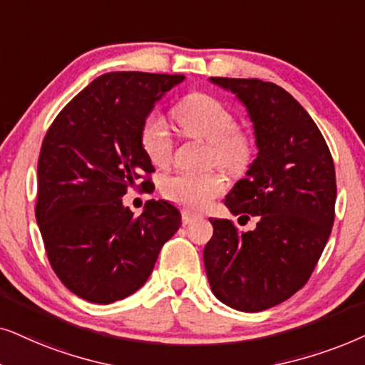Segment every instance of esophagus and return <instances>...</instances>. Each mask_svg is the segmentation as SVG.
Masks as SVG:
<instances>
[{"mask_svg": "<svg viewBox=\"0 0 365 365\" xmlns=\"http://www.w3.org/2000/svg\"><path fill=\"white\" fill-rule=\"evenodd\" d=\"M197 218H200V215H197V213H192V212H188V210H183L182 212L183 225H188V223H192L193 220H197Z\"/></svg>", "mask_w": 365, "mask_h": 365, "instance_id": "34e87169", "label": "esophagus"}]
</instances>
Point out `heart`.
<instances>
[{
    "instance_id": "heart-1",
    "label": "heart",
    "mask_w": 365,
    "mask_h": 365,
    "mask_svg": "<svg viewBox=\"0 0 365 365\" xmlns=\"http://www.w3.org/2000/svg\"><path fill=\"white\" fill-rule=\"evenodd\" d=\"M173 120L187 138L208 142V158L230 173H242L250 165L254 142L245 130L237 128L233 113L222 101L205 93H192L173 108ZM140 142L150 162L167 167L172 160L173 142L165 121L158 115L145 118ZM225 190V182L215 170L188 172L180 170L168 175L162 183L163 195L178 205L202 210Z\"/></svg>"
}]
</instances>
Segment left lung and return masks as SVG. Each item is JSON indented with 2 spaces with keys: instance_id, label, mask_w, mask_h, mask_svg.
I'll return each instance as SVG.
<instances>
[{
  "instance_id": "8db88e82",
  "label": "left lung",
  "mask_w": 365,
  "mask_h": 365,
  "mask_svg": "<svg viewBox=\"0 0 365 365\" xmlns=\"http://www.w3.org/2000/svg\"><path fill=\"white\" fill-rule=\"evenodd\" d=\"M244 103L259 153L225 197L233 215L257 227L239 232L210 218L203 262L215 297L242 312L284 302L307 284L334 225L335 168L327 143L289 91L257 78H210ZM240 217V218H242Z\"/></svg>"
}]
</instances>
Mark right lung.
Wrapping results in <instances>:
<instances>
[{
	"mask_svg": "<svg viewBox=\"0 0 365 365\" xmlns=\"http://www.w3.org/2000/svg\"><path fill=\"white\" fill-rule=\"evenodd\" d=\"M183 80L105 73L60 111L43 140L36 222L58 279L88 302L111 304L137 292L182 225L170 202L148 200L133 217L121 197L155 172L140 130L155 103ZM150 185L142 182L143 190Z\"/></svg>",
	"mask_w": 365,
	"mask_h": 365,
	"instance_id": "1",
	"label": "right lung"
}]
</instances>
